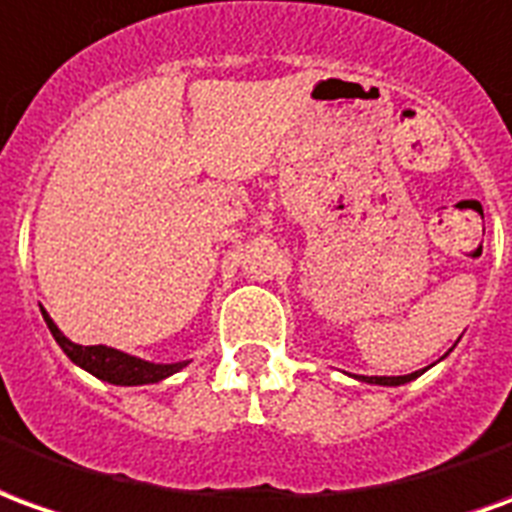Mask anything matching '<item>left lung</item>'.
<instances>
[{
  "label": "left lung",
  "mask_w": 512,
  "mask_h": 512,
  "mask_svg": "<svg viewBox=\"0 0 512 512\" xmlns=\"http://www.w3.org/2000/svg\"><path fill=\"white\" fill-rule=\"evenodd\" d=\"M422 372H411V375H400V378H361V380H366V383H378V386H400V383H408V380L419 378Z\"/></svg>",
  "instance_id": "obj_1"
}]
</instances>
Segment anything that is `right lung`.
Returning a JSON list of instances; mask_svg holds the SVG:
<instances>
[{"instance_id":"1","label":"right lung","mask_w":512,"mask_h":512,"mask_svg":"<svg viewBox=\"0 0 512 512\" xmlns=\"http://www.w3.org/2000/svg\"><path fill=\"white\" fill-rule=\"evenodd\" d=\"M43 320L52 331L54 342L63 347V353L74 361L76 366L88 369L90 375H96L99 380H107V383H115V386H146V383H159L165 380L173 372H179L181 366L187 364H151V361H143V358H134V355H126L121 350H112V347H104V344H93V347H82V344H74L71 339H65L60 328L54 325L52 317L43 311Z\"/></svg>"}]
</instances>
